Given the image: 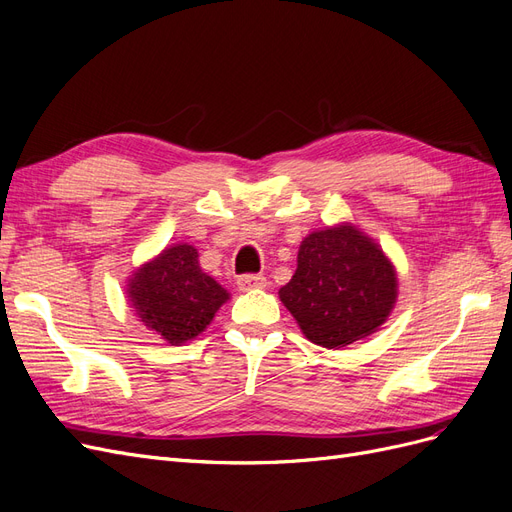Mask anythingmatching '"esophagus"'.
Returning a JSON list of instances; mask_svg holds the SVG:
<instances>
[{
	"label": "esophagus",
	"mask_w": 512,
	"mask_h": 512,
	"mask_svg": "<svg viewBox=\"0 0 512 512\" xmlns=\"http://www.w3.org/2000/svg\"><path fill=\"white\" fill-rule=\"evenodd\" d=\"M237 286L239 290H256V288H265L267 286V277L260 273H245L237 277Z\"/></svg>",
	"instance_id": "obj_1"
}]
</instances>
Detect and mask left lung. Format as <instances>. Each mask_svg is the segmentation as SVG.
Masks as SVG:
<instances>
[{
    "label": "left lung",
    "instance_id": "8db88e82",
    "mask_svg": "<svg viewBox=\"0 0 512 512\" xmlns=\"http://www.w3.org/2000/svg\"><path fill=\"white\" fill-rule=\"evenodd\" d=\"M280 299L309 342L342 348L374 333L391 314L397 277L380 247L354 226L312 232Z\"/></svg>",
    "mask_w": 512,
    "mask_h": 512
}]
</instances>
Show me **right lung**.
<instances>
[{
	"label": "right lung",
	"instance_id": "add662e5",
	"mask_svg": "<svg viewBox=\"0 0 512 512\" xmlns=\"http://www.w3.org/2000/svg\"><path fill=\"white\" fill-rule=\"evenodd\" d=\"M130 301L149 329L168 344H183L207 329L228 292L203 273L192 245H173L138 269L130 282Z\"/></svg>",
	"mask_w": 512,
	"mask_h": 512
}]
</instances>
